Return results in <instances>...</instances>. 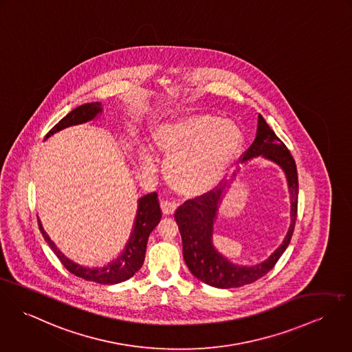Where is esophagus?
<instances>
[{
	"label": "esophagus",
	"mask_w": 352,
	"mask_h": 352,
	"mask_svg": "<svg viewBox=\"0 0 352 352\" xmlns=\"http://www.w3.org/2000/svg\"><path fill=\"white\" fill-rule=\"evenodd\" d=\"M160 206H162V212L166 214V216H171L175 213L178 205L175 202H171V201H162L160 202Z\"/></svg>",
	"instance_id": "34e87169"
}]
</instances>
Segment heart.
<instances>
[{
    "label": "heart",
    "instance_id": "obj_1",
    "mask_svg": "<svg viewBox=\"0 0 352 352\" xmlns=\"http://www.w3.org/2000/svg\"><path fill=\"white\" fill-rule=\"evenodd\" d=\"M151 139L167 160L164 178L179 195L197 197L219 188L231 174L244 146L241 128L217 115H185L157 122ZM140 163L148 168L153 154L139 147Z\"/></svg>",
    "mask_w": 352,
    "mask_h": 352
}]
</instances>
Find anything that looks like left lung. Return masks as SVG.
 I'll list each match as a JSON object with an SVG mask.
<instances>
[{"instance_id": "8db88e82", "label": "left lung", "mask_w": 352, "mask_h": 352, "mask_svg": "<svg viewBox=\"0 0 352 352\" xmlns=\"http://www.w3.org/2000/svg\"><path fill=\"white\" fill-rule=\"evenodd\" d=\"M258 157L270 160L282 168L290 197V226L282 243L273 252L259 255L250 262H241L227 256L214 245L213 234L219 217V209L224 197L230 192L240 168L234 171L230 182H226L214 192L186 201L175 212V221L182 237L185 263L197 279L209 286L231 289L255 282L273 269L290 243L297 219V167L290 151L274 133L262 115L258 116L255 140L244 153L241 163H247L248 160Z\"/></svg>"}]
</instances>
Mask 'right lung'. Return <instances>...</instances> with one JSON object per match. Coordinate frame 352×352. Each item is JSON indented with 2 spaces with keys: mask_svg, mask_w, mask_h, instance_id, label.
<instances>
[{
  "mask_svg": "<svg viewBox=\"0 0 352 352\" xmlns=\"http://www.w3.org/2000/svg\"><path fill=\"white\" fill-rule=\"evenodd\" d=\"M102 112H104V108L101 102H90V104L80 105L74 111H72L66 118H62L47 133L45 139L51 138L54 133H58L66 128L93 121ZM160 219H162V210L159 206L157 193H150V195L140 197L138 199V210H136L132 232L129 234V239L124 250L120 252L118 258L111 261L108 265L98 266V267L82 266L76 263L74 261L69 259L50 239V236L44 231L39 219H38V223H39L40 232L43 234L44 240L47 241L50 248L54 251V254L58 256V259L62 262V265L70 273L77 275L85 280H90L101 285H116L129 279L140 270L146 256L148 236L154 231Z\"/></svg>",
  "mask_w": 352,
  "mask_h": 352,
  "instance_id": "obj_1",
  "label": "right lung"
}]
</instances>
